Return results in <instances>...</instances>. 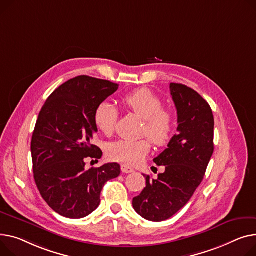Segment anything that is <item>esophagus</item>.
<instances>
[{
	"mask_svg": "<svg viewBox=\"0 0 256 256\" xmlns=\"http://www.w3.org/2000/svg\"><path fill=\"white\" fill-rule=\"evenodd\" d=\"M122 173L130 174V173L134 172V168L128 164H122Z\"/></svg>",
	"mask_w": 256,
	"mask_h": 256,
	"instance_id": "obj_1",
	"label": "esophagus"
}]
</instances>
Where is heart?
<instances>
[{"label":"heart","mask_w":256,"mask_h":256,"mask_svg":"<svg viewBox=\"0 0 256 256\" xmlns=\"http://www.w3.org/2000/svg\"><path fill=\"white\" fill-rule=\"evenodd\" d=\"M126 109L144 119V134H148L156 146H164L171 140L175 118L170 109L162 108V98L149 88L132 92L122 98ZM118 119V111L109 102L100 103L94 112V122L98 128L106 136L114 132ZM150 140L122 139L113 142L107 149L108 156L126 164L141 162L149 153Z\"/></svg>","instance_id":"1"}]
</instances>
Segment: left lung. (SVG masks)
<instances>
[{
  "instance_id": "left-lung-1",
  "label": "left lung",
  "mask_w": 256,
  "mask_h": 256,
  "mask_svg": "<svg viewBox=\"0 0 256 256\" xmlns=\"http://www.w3.org/2000/svg\"><path fill=\"white\" fill-rule=\"evenodd\" d=\"M170 90L177 109L178 132L153 160L166 170L158 179L144 175L146 187L132 198L134 211L156 222L171 218L188 202L214 151V117L207 100L183 84L171 83Z\"/></svg>"
}]
</instances>
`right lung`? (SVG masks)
Returning <instances> with one entry per match:
<instances>
[{"label":"right lung","instance_id":"add662e5","mask_svg":"<svg viewBox=\"0 0 256 256\" xmlns=\"http://www.w3.org/2000/svg\"><path fill=\"white\" fill-rule=\"evenodd\" d=\"M117 90L108 80L78 76L51 94L39 113L30 143L34 178L48 206L64 217L94 212L106 182L120 174L116 162L85 170L86 158L103 156L92 144L96 109Z\"/></svg>","mask_w":256,"mask_h":256}]
</instances>
